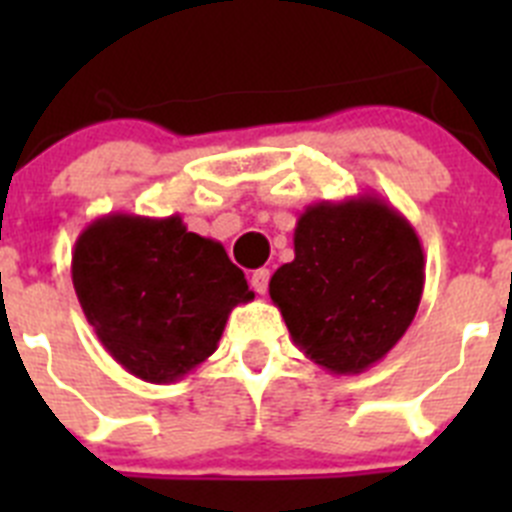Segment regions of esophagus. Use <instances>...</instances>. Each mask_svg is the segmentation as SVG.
Segmentation results:
<instances>
[{"label": "esophagus", "instance_id": "obj_1", "mask_svg": "<svg viewBox=\"0 0 512 512\" xmlns=\"http://www.w3.org/2000/svg\"><path fill=\"white\" fill-rule=\"evenodd\" d=\"M269 277L271 271L269 269H256L251 277V287L256 295H266V289H269Z\"/></svg>", "mask_w": 512, "mask_h": 512}]
</instances>
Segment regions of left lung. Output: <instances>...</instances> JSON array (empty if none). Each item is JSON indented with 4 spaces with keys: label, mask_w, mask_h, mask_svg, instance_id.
I'll list each match as a JSON object with an SVG mask.
<instances>
[{
    "label": "left lung",
    "mask_w": 512,
    "mask_h": 512,
    "mask_svg": "<svg viewBox=\"0 0 512 512\" xmlns=\"http://www.w3.org/2000/svg\"><path fill=\"white\" fill-rule=\"evenodd\" d=\"M425 284L410 220L377 194L315 202L297 220L295 261L269 282L289 336L330 374H361L405 336Z\"/></svg>",
    "instance_id": "left-lung-1"
}]
</instances>
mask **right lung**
<instances>
[{
	"label": "right lung",
	"mask_w": 512,
	"mask_h": 512,
	"mask_svg": "<svg viewBox=\"0 0 512 512\" xmlns=\"http://www.w3.org/2000/svg\"><path fill=\"white\" fill-rule=\"evenodd\" d=\"M71 279L102 346L151 384L210 359L233 307L253 300L223 243L189 233L179 215L97 217L76 238Z\"/></svg>",
	"instance_id": "right-lung-1"
}]
</instances>
